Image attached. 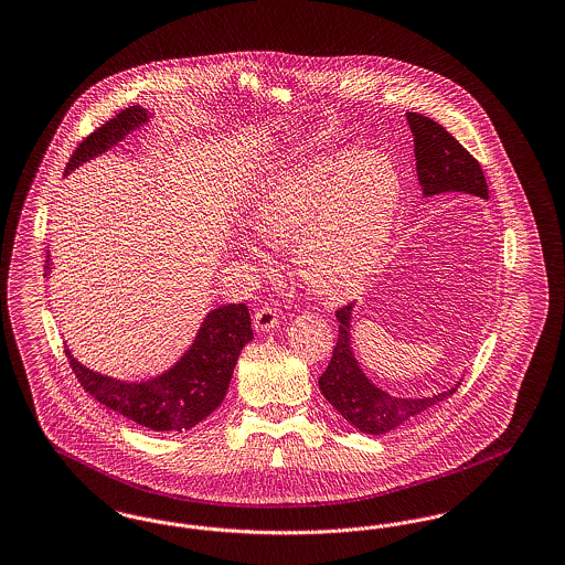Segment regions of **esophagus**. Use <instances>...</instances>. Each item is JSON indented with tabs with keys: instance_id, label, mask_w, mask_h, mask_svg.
<instances>
[{
	"instance_id": "esophagus-1",
	"label": "esophagus",
	"mask_w": 565,
	"mask_h": 565,
	"mask_svg": "<svg viewBox=\"0 0 565 565\" xmlns=\"http://www.w3.org/2000/svg\"><path fill=\"white\" fill-rule=\"evenodd\" d=\"M277 323H279V316H277V311H275L273 307H269V305L260 307V309L254 313V330H258V332L273 330Z\"/></svg>"
}]
</instances>
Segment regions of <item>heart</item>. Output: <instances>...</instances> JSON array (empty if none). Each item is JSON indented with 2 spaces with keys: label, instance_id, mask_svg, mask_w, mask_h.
<instances>
[{
  "label": "heart",
  "instance_id": "heart-1",
  "mask_svg": "<svg viewBox=\"0 0 565 565\" xmlns=\"http://www.w3.org/2000/svg\"><path fill=\"white\" fill-rule=\"evenodd\" d=\"M403 201L396 162L381 152L316 157L258 192L249 226L275 249H292L305 284L323 298L362 290L379 269Z\"/></svg>",
  "mask_w": 565,
  "mask_h": 565
}]
</instances>
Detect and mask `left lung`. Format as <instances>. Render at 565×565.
<instances>
[{
  "instance_id": "8db88e82",
  "label": "left lung",
  "mask_w": 565,
  "mask_h": 565,
  "mask_svg": "<svg viewBox=\"0 0 565 565\" xmlns=\"http://www.w3.org/2000/svg\"><path fill=\"white\" fill-rule=\"evenodd\" d=\"M406 122L415 141L417 178L424 196L440 192H466L481 199H489L483 169L472 154L449 134L443 125L417 111H406ZM339 339L332 351V360L320 376L323 398L332 404L351 426L371 436L387 434L417 419L431 406L454 396L456 387L422 398L390 396L364 375L360 369L353 345H351V320L353 302L337 311Z\"/></svg>"
}]
</instances>
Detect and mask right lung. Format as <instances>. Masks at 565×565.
Returning a JSON list of instances; mask_svg holds the SVG:
<instances>
[{
	"label": "right lung",
	"instance_id": "obj_1",
	"mask_svg": "<svg viewBox=\"0 0 565 565\" xmlns=\"http://www.w3.org/2000/svg\"><path fill=\"white\" fill-rule=\"evenodd\" d=\"M150 114L139 106L122 109L95 134L88 135L72 159L65 175L82 162L108 152L111 146L146 125ZM51 256L46 258V275L51 273ZM254 339L249 311L239 305H222L205 316L201 328L184 355L162 375L143 381H120L95 373L81 364L72 351L67 360L82 387L104 406L135 424L154 431H182L194 428L210 417L228 392L243 348Z\"/></svg>",
	"mask_w": 565,
	"mask_h": 565
}]
</instances>
